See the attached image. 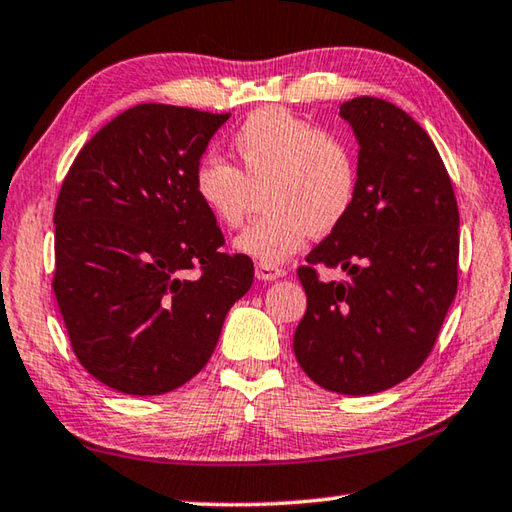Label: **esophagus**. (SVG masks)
Segmentation results:
<instances>
[{
  "instance_id": "obj_1",
  "label": "esophagus",
  "mask_w": 512,
  "mask_h": 512,
  "mask_svg": "<svg viewBox=\"0 0 512 512\" xmlns=\"http://www.w3.org/2000/svg\"><path fill=\"white\" fill-rule=\"evenodd\" d=\"M284 273H287V271H284V268L277 266V264L257 262V266H255L257 280H277V277H282Z\"/></svg>"
}]
</instances>
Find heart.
Instances as JSON below:
<instances>
[{"label":"heart","instance_id":"heart-1","mask_svg":"<svg viewBox=\"0 0 512 512\" xmlns=\"http://www.w3.org/2000/svg\"><path fill=\"white\" fill-rule=\"evenodd\" d=\"M241 169L221 155L196 164L194 189L225 228H241L266 192L264 219L237 239V250L280 264L348 219L359 194V164L343 137L284 108H259L232 135Z\"/></svg>","mask_w":512,"mask_h":512}]
</instances>
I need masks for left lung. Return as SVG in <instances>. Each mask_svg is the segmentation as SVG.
<instances>
[{
	"mask_svg": "<svg viewBox=\"0 0 512 512\" xmlns=\"http://www.w3.org/2000/svg\"><path fill=\"white\" fill-rule=\"evenodd\" d=\"M359 140V194L298 268L307 311L293 352L318 386L372 395L411 377L436 345L458 287V205L431 137L402 108L341 106ZM320 267L348 281L327 283Z\"/></svg>",
	"mask_w": 512,
	"mask_h": 512,
	"instance_id": "obj_1",
	"label": "left lung"
}]
</instances>
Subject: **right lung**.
Segmentation results:
<instances>
[{"instance_id":"right-lung-1","label":"right lung","mask_w":512,"mask_h":512,"mask_svg":"<svg viewBox=\"0 0 512 512\" xmlns=\"http://www.w3.org/2000/svg\"><path fill=\"white\" fill-rule=\"evenodd\" d=\"M230 112L140 103L108 121L60 187L54 287L81 366L126 395L201 372L253 259L223 253L194 171Z\"/></svg>"}]
</instances>
